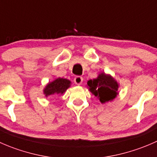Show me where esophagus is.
Returning a JSON list of instances; mask_svg holds the SVG:
<instances>
[{
  "label": "esophagus",
  "instance_id": "esophagus-1",
  "mask_svg": "<svg viewBox=\"0 0 157 157\" xmlns=\"http://www.w3.org/2000/svg\"><path fill=\"white\" fill-rule=\"evenodd\" d=\"M82 82H83V77H80V76H77V77H75V78H74V83H75L76 84L80 85L82 83Z\"/></svg>",
  "mask_w": 157,
  "mask_h": 157
}]
</instances>
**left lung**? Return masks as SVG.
I'll list each match as a JSON object with an SVG mask.
<instances>
[{
  "mask_svg": "<svg viewBox=\"0 0 157 157\" xmlns=\"http://www.w3.org/2000/svg\"><path fill=\"white\" fill-rule=\"evenodd\" d=\"M87 87L101 103H105L117 97L119 84L110 74L101 72L96 78L88 80Z\"/></svg>",
  "mask_w": 157,
  "mask_h": 157,
  "instance_id": "1",
  "label": "left lung"
}]
</instances>
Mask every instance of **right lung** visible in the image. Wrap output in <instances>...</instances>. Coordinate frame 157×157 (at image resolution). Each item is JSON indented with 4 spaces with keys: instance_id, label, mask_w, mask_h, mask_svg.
<instances>
[{
    "instance_id": "1",
    "label": "right lung",
    "mask_w": 157,
    "mask_h": 157,
    "mask_svg": "<svg viewBox=\"0 0 157 157\" xmlns=\"http://www.w3.org/2000/svg\"><path fill=\"white\" fill-rule=\"evenodd\" d=\"M71 85V80L58 77L53 81L49 82L44 88L43 93L45 97H48L55 94H63L65 93V91H67Z\"/></svg>"
}]
</instances>
